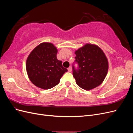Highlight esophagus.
Wrapping results in <instances>:
<instances>
[{
	"mask_svg": "<svg viewBox=\"0 0 133 133\" xmlns=\"http://www.w3.org/2000/svg\"><path fill=\"white\" fill-rule=\"evenodd\" d=\"M68 71L71 72L72 71V68L71 66H70L69 68H68Z\"/></svg>",
	"mask_w": 133,
	"mask_h": 133,
	"instance_id": "obj_1",
	"label": "esophagus"
}]
</instances>
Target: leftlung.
Wrapping results in <instances>:
<instances>
[{
    "label": "left lung",
    "instance_id": "8db88e82",
    "mask_svg": "<svg viewBox=\"0 0 133 133\" xmlns=\"http://www.w3.org/2000/svg\"><path fill=\"white\" fill-rule=\"evenodd\" d=\"M75 62L79 69L73 67V75L77 85L90 90L101 84L107 75L108 60L101 48L92 44H85L75 50Z\"/></svg>",
    "mask_w": 133,
    "mask_h": 133
}]
</instances>
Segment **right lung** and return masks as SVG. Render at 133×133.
I'll use <instances>...</instances> for the list:
<instances>
[{
    "label": "right lung",
    "instance_id": "right-lung-1",
    "mask_svg": "<svg viewBox=\"0 0 133 133\" xmlns=\"http://www.w3.org/2000/svg\"><path fill=\"white\" fill-rule=\"evenodd\" d=\"M57 48L50 43L40 44L31 51L26 62L29 79L34 85L43 89H49L59 84L68 71L62 62L57 58Z\"/></svg>",
    "mask_w": 133,
    "mask_h": 133
}]
</instances>
